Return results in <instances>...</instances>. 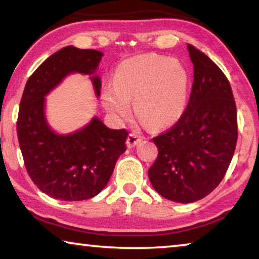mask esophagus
<instances>
[{"mask_svg": "<svg viewBox=\"0 0 259 259\" xmlns=\"http://www.w3.org/2000/svg\"><path fill=\"white\" fill-rule=\"evenodd\" d=\"M140 142H142V137H140V136H138L137 134H130L128 136V138H126V146H128L129 148H133Z\"/></svg>", "mask_w": 259, "mask_h": 259, "instance_id": "esophagus-1", "label": "esophagus"}]
</instances>
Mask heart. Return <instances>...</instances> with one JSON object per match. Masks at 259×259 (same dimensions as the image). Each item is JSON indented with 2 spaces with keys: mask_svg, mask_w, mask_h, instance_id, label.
Returning <instances> with one entry per match:
<instances>
[{
  "mask_svg": "<svg viewBox=\"0 0 259 259\" xmlns=\"http://www.w3.org/2000/svg\"><path fill=\"white\" fill-rule=\"evenodd\" d=\"M188 74L175 60L140 55L122 62L115 82L106 84L102 100L113 115L125 119L135 100L136 114L150 128L161 129L175 123L185 110Z\"/></svg>",
  "mask_w": 259,
  "mask_h": 259,
  "instance_id": "heart-1",
  "label": "heart"
}]
</instances>
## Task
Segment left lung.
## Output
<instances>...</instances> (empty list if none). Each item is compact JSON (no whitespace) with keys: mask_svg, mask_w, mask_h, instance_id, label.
Listing matches in <instances>:
<instances>
[{"mask_svg":"<svg viewBox=\"0 0 259 259\" xmlns=\"http://www.w3.org/2000/svg\"><path fill=\"white\" fill-rule=\"evenodd\" d=\"M194 63L189 102L165 133L153 138L158 154L148 170L154 189L168 200L194 203L227 173L238 140L237 106L228 78L203 52L188 44Z\"/></svg>","mask_w":259,"mask_h":259,"instance_id":"obj_1","label":"left lung"}]
</instances>
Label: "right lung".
<instances>
[{"instance_id": "obj_1", "label": "right lung", "mask_w": 259, "mask_h": 259, "mask_svg": "<svg viewBox=\"0 0 259 259\" xmlns=\"http://www.w3.org/2000/svg\"><path fill=\"white\" fill-rule=\"evenodd\" d=\"M103 53L67 46L46 59L31 74L23 91L17 134L26 170L32 182L54 199L93 198L106 186L115 163L125 150V129H109L97 117L74 134H54L44 116L45 95L67 74H92ZM92 80L100 96L101 79Z\"/></svg>"}]
</instances>
